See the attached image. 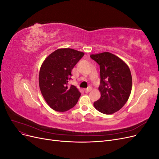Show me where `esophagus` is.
<instances>
[{"instance_id":"1","label":"esophagus","mask_w":159,"mask_h":159,"mask_svg":"<svg viewBox=\"0 0 159 159\" xmlns=\"http://www.w3.org/2000/svg\"><path fill=\"white\" fill-rule=\"evenodd\" d=\"M91 89H92V88H91V87H89L88 88H87V89H84V91H85V93H89V91H91Z\"/></svg>"}]
</instances>
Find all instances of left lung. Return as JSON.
Returning a JSON list of instances; mask_svg holds the SVG:
<instances>
[{
	"label": "left lung",
	"mask_w": 159,
	"mask_h": 159,
	"mask_svg": "<svg viewBox=\"0 0 159 159\" xmlns=\"http://www.w3.org/2000/svg\"><path fill=\"white\" fill-rule=\"evenodd\" d=\"M99 65L100 98L93 103L99 112L111 115L126 103L132 89V76L129 66L118 56L108 52L91 54Z\"/></svg>",
	"instance_id": "obj_1"
}]
</instances>
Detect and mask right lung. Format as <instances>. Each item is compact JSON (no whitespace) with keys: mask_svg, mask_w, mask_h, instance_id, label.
Listing matches in <instances>:
<instances>
[{"mask_svg":"<svg viewBox=\"0 0 159 159\" xmlns=\"http://www.w3.org/2000/svg\"><path fill=\"white\" fill-rule=\"evenodd\" d=\"M84 53L71 48L53 52L43 61L39 72V87L43 98L56 111H66L75 106L81 95L75 85L67 86L71 70Z\"/></svg>","mask_w":159,"mask_h":159,"instance_id":"1","label":"right lung"}]
</instances>
